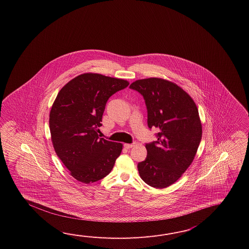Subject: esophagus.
Wrapping results in <instances>:
<instances>
[{
    "mask_svg": "<svg viewBox=\"0 0 249 249\" xmlns=\"http://www.w3.org/2000/svg\"><path fill=\"white\" fill-rule=\"evenodd\" d=\"M124 147L127 148V149H129V148H131L133 147V144H128V143H125V144L124 145Z\"/></svg>",
    "mask_w": 249,
    "mask_h": 249,
    "instance_id": "1",
    "label": "esophagus"
}]
</instances>
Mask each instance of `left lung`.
<instances>
[{
	"label": "left lung",
	"instance_id": "8db88e82",
	"mask_svg": "<svg viewBox=\"0 0 249 249\" xmlns=\"http://www.w3.org/2000/svg\"><path fill=\"white\" fill-rule=\"evenodd\" d=\"M130 88L145 100L148 126L159 130L158 141L146 144L148 155L138 164L139 174L148 185L164 189L188 169L201 142L196 103L180 86L162 78L137 80Z\"/></svg>",
	"mask_w": 249,
	"mask_h": 249
}]
</instances>
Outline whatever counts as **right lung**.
Segmentation results:
<instances>
[{
	"mask_svg": "<svg viewBox=\"0 0 249 249\" xmlns=\"http://www.w3.org/2000/svg\"><path fill=\"white\" fill-rule=\"evenodd\" d=\"M128 85L126 80L85 73L59 90L50 112V131L55 152L75 180L89 184L111 172L123 144L98 132L107 101Z\"/></svg>",
	"mask_w": 249,
	"mask_h": 249,
	"instance_id": "obj_1",
	"label": "right lung"
}]
</instances>
